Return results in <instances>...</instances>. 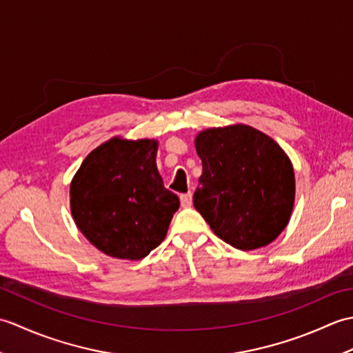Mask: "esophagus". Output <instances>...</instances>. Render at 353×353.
Wrapping results in <instances>:
<instances>
[{
  "instance_id": "1",
  "label": "esophagus",
  "mask_w": 353,
  "mask_h": 353,
  "mask_svg": "<svg viewBox=\"0 0 353 353\" xmlns=\"http://www.w3.org/2000/svg\"><path fill=\"white\" fill-rule=\"evenodd\" d=\"M181 203H182L183 208H190L192 205V194L191 192L182 194V196H181Z\"/></svg>"
}]
</instances>
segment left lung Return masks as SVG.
<instances>
[{
  "label": "left lung",
  "mask_w": 353,
  "mask_h": 353,
  "mask_svg": "<svg viewBox=\"0 0 353 353\" xmlns=\"http://www.w3.org/2000/svg\"><path fill=\"white\" fill-rule=\"evenodd\" d=\"M196 150L203 172L192 201L214 234L244 252L274 241L296 196L294 170L279 144L234 124L200 132Z\"/></svg>",
  "instance_id": "1"
}]
</instances>
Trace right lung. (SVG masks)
<instances>
[{"label":"right lung","instance_id":"add662e5","mask_svg":"<svg viewBox=\"0 0 353 353\" xmlns=\"http://www.w3.org/2000/svg\"><path fill=\"white\" fill-rule=\"evenodd\" d=\"M157 141L112 138L92 150L70 186L72 219L108 256L138 261L159 245L179 197L156 167Z\"/></svg>","mask_w":353,"mask_h":353}]
</instances>
